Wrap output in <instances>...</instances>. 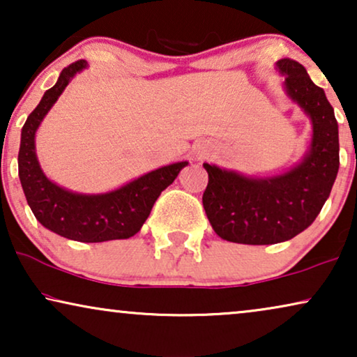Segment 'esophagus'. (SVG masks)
Here are the masks:
<instances>
[{"label": "esophagus", "mask_w": 357, "mask_h": 357, "mask_svg": "<svg viewBox=\"0 0 357 357\" xmlns=\"http://www.w3.org/2000/svg\"><path fill=\"white\" fill-rule=\"evenodd\" d=\"M202 158H204V155H203V154H199V159H202Z\"/></svg>", "instance_id": "obj_1"}]
</instances>
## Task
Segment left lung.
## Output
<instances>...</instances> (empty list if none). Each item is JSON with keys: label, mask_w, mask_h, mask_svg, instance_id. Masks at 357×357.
I'll use <instances>...</instances> for the list:
<instances>
[{"label": "left lung", "mask_w": 357, "mask_h": 357, "mask_svg": "<svg viewBox=\"0 0 357 357\" xmlns=\"http://www.w3.org/2000/svg\"><path fill=\"white\" fill-rule=\"evenodd\" d=\"M276 65L287 94L310 115L314 138L305 159L280 177L247 178L203 164L204 211L214 232L229 242L270 245L296 237L319 216L338 174V121L324 89L299 61L281 58Z\"/></svg>", "instance_id": "1"}]
</instances>
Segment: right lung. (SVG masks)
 <instances>
[{
  "mask_svg": "<svg viewBox=\"0 0 357 357\" xmlns=\"http://www.w3.org/2000/svg\"><path fill=\"white\" fill-rule=\"evenodd\" d=\"M84 60L61 71L56 84L43 94L22 126L17 164L19 178L33 216L43 227L77 242H105L135 236L148 219L162 190L188 162L165 165L105 195H77L63 190L43 175L36 155V131Z\"/></svg>",
  "mask_w": 357,
  "mask_h": 357,
  "instance_id": "obj_1",
  "label": "right lung"
}]
</instances>
